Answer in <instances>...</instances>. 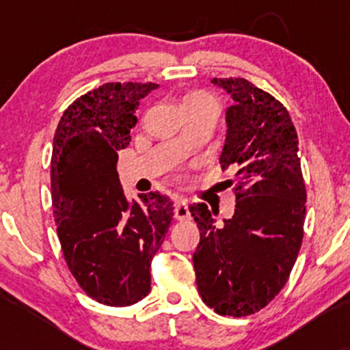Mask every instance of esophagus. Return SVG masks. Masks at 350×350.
Returning <instances> with one entry per match:
<instances>
[{
	"label": "esophagus",
	"mask_w": 350,
	"mask_h": 350,
	"mask_svg": "<svg viewBox=\"0 0 350 350\" xmlns=\"http://www.w3.org/2000/svg\"><path fill=\"white\" fill-rule=\"evenodd\" d=\"M174 217L178 220H189L191 219V212H189L187 200L184 198H178L174 202Z\"/></svg>",
	"instance_id": "34e87169"
}]
</instances>
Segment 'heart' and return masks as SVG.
<instances>
[{
	"mask_svg": "<svg viewBox=\"0 0 350 350\" xmlns=\"http://www.w3.org/2000/svg\"><path fill=\"white\" fill-rule=\"evenodd\" d=\"M204 98H211V97H208V95H206V94H202V92H196V94H191V95H187V97H186V100H204Z\"/></svg>",
	"mask_w": 350,
	"mask_h": 350,
	"instance_id": "heart-1",
	"label": "heart"
}]
</instances>
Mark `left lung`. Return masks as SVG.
<instances>
[{
  "label": "left lung",
  "instance_id": "left-lung-1",
  "mask_svg": "<svg viewBox=\"0 0 350 350\" xmlns=\"http://www.w3.org/2000/svg\"><path fill=\"white\" fill-rule=\"evenodd\" d=\"M234 100L220 164L235 171V212L217 226L204 202L189 207L200 230L192 262L199 295L217 314L242 317L286 284L303 242L306 187L291 116L245 79H212Z\"/></svg>",
  "mask_w": 350,
  "mask_h": 350
}]
</instances>
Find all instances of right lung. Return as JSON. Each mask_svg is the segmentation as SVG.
I'll list each match as a JSON object with an SVG mask.
<instances>
[{
  "label": "right lung",
  "mask_w": 350,
  "mask_h": 350,
  "mask_svg": "<svg viewBox=\"0 0 350 350\" xmlns=\"http://www.w3.org/2000/svg\"><path fill=\"white\" fill-rule=\"evenodd\" d=\"M158 87L103 83L69 105L54 135L52 208L64 258L80 288L105 306H131L151 291V260L172 220L167 196L130 202L116 172L139 100Z\"/></svg>",
  "instance_id": "1"
}]
</instances>
